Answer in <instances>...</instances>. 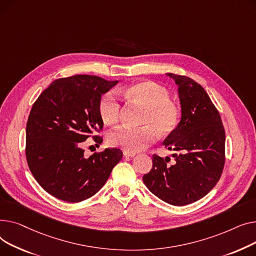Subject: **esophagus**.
I'll use <instances>...</instances> for the list:
<instances>
[{
    "label": "esophagus",
    "mask_w": 256,
    "mask_h": 256,
    "mask_svg": "<svg viewBox=\"0 0 256 256\" xmlns=\"http://www.w3.org/2000/svg\"><path fill=\"white\" fill-rule=\"evenodd\" d=\"M135 155V153H132V152H127V151H124V156L125 157H134Z\"/></svg>",
    "instance_id": "obj_1"
}]
</instances>
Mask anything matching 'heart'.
I'll use <instances>...</instances> for the list:
<instances>
[{"label": "heart", "instance_id": "1", "mask_svg": "<svg viewBox=\"0 0 256 256\" xmlns=\"http://www.w3.org/2000/svg\"><path fill=\"white\" fill-rule=\"evenodd\" d=\"M123 94L146 105V110L142 121L144 125L138 128L121 126L112 130L108 135L110 146L127 152H140L158 138L159 132L168 134L176 128L181 112L170 101V93L163 86L151 80H142L125 88ZM99 112L105 123L112 124L118 121L121 101L116 91H110L102 96Z\"/></svg>", "mask_w": 256, "mask_h": 256}]
</instances>
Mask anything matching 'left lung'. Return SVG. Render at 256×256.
Here are the masks:
<instances>
[{
  "label": "left lung",
  "mask_w": 256,
  "mask_h": 256,
  "mask_svg": "<svg viewBox=\"0 0 256 256\" xmlns=\"http://www.w3.org/2000/svg\"><path fill=\"white\" fill-rule=\"evenodd\" d=\"M178 86L181 120L163 146L178 152L170 158L153 155L144 176L146 188L161 200L185 206L204 198L219 181L225 161V132L220 114L204 88L193 80L166 73Z\"/></svg>",
  "instance_id": "obj_1"
}]
</instances>
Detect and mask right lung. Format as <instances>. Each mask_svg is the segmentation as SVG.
<instances>
[{
    "label": "right lung",
    "mask_w": 256,
    "mask_h": 256,
    "mask_svg": "<svg viewBox=\"0 0 256 256\" xmlns=\"http://www.w3.org/2000/svg\"><path fill=\"white\" fill-rule=\"evenodd\" d=\"M118 82L94 75L60 78L34 103L26 129V156L35 180L52 196L68 202L90 198L121 161L120 148L86 157L82 148V142L103 128L101 95ZM93 138L103 142L97 135Z\"/></svg>",
    "instance_id": "add662e5"
}]
</instances>
